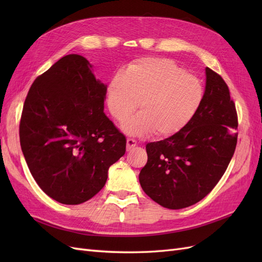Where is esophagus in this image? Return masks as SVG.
Here are the masks:
<instances>
[{"instance_id":"obj_1","label":"esophagus","mask_w":262,"mask_h":262,"mask_svg":"<svg viewBox=\"0 0 262 262\" xmlns=\"http://www.w3.org/2000/svg\"><path fill=\"white\" fill-rule=\"evenodd\" d=\"M134 146H137V141L134 139H128L126 140V149L131 150Z\"/></svg>"}]
</instances>
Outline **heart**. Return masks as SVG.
I'll return each mask as SVG.
<instances>
[{"label": "heart", "instance_id": "1", "mask_svg": "<svg viewBox=\"0 0 262 262\" xmlns=\"http://www.w3.org/2000/svg\"><path fill=\"white\" fill-rule=\"evenodd\" d=\"M203 97L201 82L167 58H143L133 62L125 73L117 72L109 82V112L122 121L139 105L142 112L126 119L131 134L169 137L191 120ZM141 102H139V99Z\"/></svg>", "mask_w": 262, "mask_h": 262}]
</instances>
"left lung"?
Wrapping results in <instances>:
<instances>
[{"mask_svg":"<svg viewBox=\"0 0 262 262\" xmlns=\"http://www.w3.org/2000/svg\"><path fill=\"white\" fill-rule=\"evenodd\" d=\"M205 74V92L191 120L173 136L146 144L147 163L140 184L164 208L184 209L202 200L224 175L235 152V102L220 74L210 68Z\"/></svg>","mask_w":262,"mask_h":262,"instance_id":"obj_1","label":"left lung"}]
</instances>
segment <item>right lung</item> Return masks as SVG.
I'll use <instances>...</instances> for the list:
<instances>
[{"label": "right lung", "instance_id": "1", "mask_svg": "<svg viewBox=\"0 0 262 262\" xmlns=\"http://www.w3.org/2000/svg\"><path fill=\"white\" fill-rule=\"evenodd\" d=\"M80 54H68L39 75L24 102L19 141L42 191L63 204L90 200L126 140L104 114L107 86Z\"/></svg>", "mask_w": 262, "mask_h": 262}]
</instances>
